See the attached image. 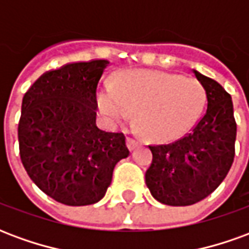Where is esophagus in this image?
I'll use <instances>...</instances> for the list:
<instances>
[{"instance_id":"esophagus-1","label":"esophagus","mask_w":249,"mask_h":249,"mask_svg":"<svg viewBox=\"0 0 249 249\" xmlns=\"http://www.w3.org/2000/svg\"><path fill=\"white\" fill-rule=\"evenodd\" d=\"M126 142H128V146H129V149L132 151L133 148H135V145L137 144V141L133 139V137H128V140H126Z\"/></svg>"}]
</instances>
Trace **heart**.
<instances>
[{
    "label": "heart",
    "mask_w": 249,
    "mask_h": 249,
    "mask_svg": "<svg viewBox=\"0 0 249 249\" xmlns=\"http://www.w3.org/2000/svg\"><path fill=\"white\" fill-rule=\"evenodd\" d=\"M205 104L203 85L192 77L160 71H136L119 87L107 85L100 93V107L114 123L132 113L149 137L167 139L187 130Z\"/></svg>",
    "instance_id": "obj_1"
}]
</instances>
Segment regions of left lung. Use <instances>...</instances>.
<instances>
[{
	"mask_svg": "<svg viewBox=\"0 0 249 249\" xmlns=\"http://www.w3.org/2000/svg\"><path fill=\"white\" fill-rule=\"evenodd\" d=\"M207 94V110L189 133L168 144L149 145L153 160L146 187L157 201L185 207L219 187L235 157L236 121L231 94L219 82L193 71Z\"/></svg>",
	"mask_w": 249,
	"mask_h": 249,
	"instance_id": "1",
	"label": "left lung"
}]
</instances>
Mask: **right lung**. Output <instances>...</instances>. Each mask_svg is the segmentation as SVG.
I'll list each match as a JSON object with an SVG mask.
<instances>
[{
  "label": "right lung",
  "instance_id": "right-lung-1",
  "mask_svg": "<svg viewBox=\"0 0 249 249\" xmlns=\"http://www.w3.org/2000/svg\"><path fill=\"white\" fill-rule=\"evenodd\" d=\"M108 65L93 60L46 71L22 100V165L42 192L65 205L101 200L116 164L129 156L124 133L96 125L98 85Z\"/></svg>",
  "mask_w": 249,
  "mask_h": 249
}]
</instances>
